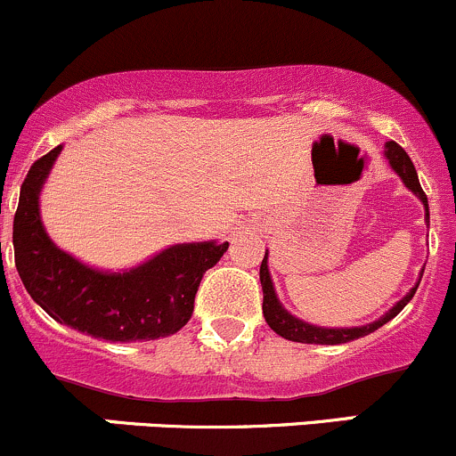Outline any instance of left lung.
<instances>
[{
    "label": "left lung",
    "instance_id": "1",
    "mask_svg": "<svg viewBox=\"0 0 456 456\" xmlns=\"http://www.w3.org/2000/svg\"><path fill=\"white\" fill-rule=\"evenodd\" d=\"M384 158L388 159V164H391L393 171L402 177V182L406 184V189L412 191V193L419 197L421 204H424V208H426V224H428L430 222L428 197H426L424 191H421L419 177H417L412 159L408 158V153L403 151L400 144L393 142V140L391 142H387V147H384ZM421 274H424V270H421ZM259 276H261V288H263V316H265V322L270 325V330H274L279 336H283L285 340L305 342V345H345V342L358 340V338L369 336V333H373L382 325H387L388 321H393V318H395L397 314H400L402 309L411 303V298L415 297L417 288H419V281H421V279L417 281L415 288H412L402 300H397V303L393 305V307L388 309L382 318H378V321L369 322V325H362V327H338V330H330V327H316V325H309V322L300 321V318L292 316V314H289L288 309L281 305V300L276 298L274 285H272L270 270H267V252L261 261Z\"/></svg>",
    "mask_w": 456,
    "mask_h": 456
}]
</instances>
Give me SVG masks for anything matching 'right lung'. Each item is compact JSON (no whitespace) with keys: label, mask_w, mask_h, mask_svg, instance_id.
Returning a JSON list of instances; mask_svg holds the SVG:
<instances>
[{"label":"right lung","mask_w":456,"mask_h":456,"mask_svg":"<svg viewBox=\"0 0 456 456\" xmlns=\"http://www.w3.org/2000/svg\"><path fill=\"white\" fill-rule=\"evenodd\" d=\"M61 144L37 159L19 193L12 222L15 265L32 300L61 325L111 342L156 340L180 331L193 316L206 270L228 241L177 243L123 272H102L54 246L39 213V193Z\"/></svg>","instance_id":"1"}]
</instances>
